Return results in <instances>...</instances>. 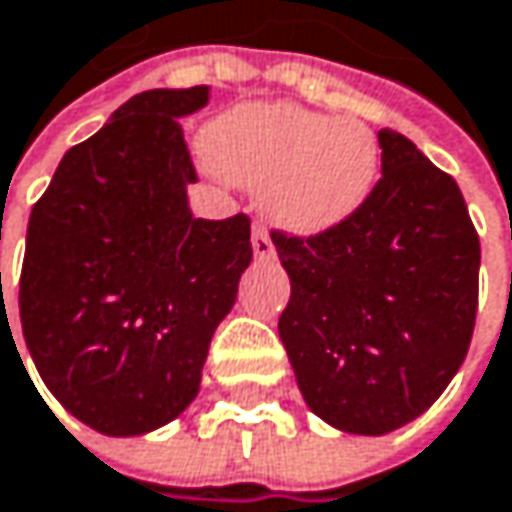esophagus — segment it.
<instances>
[{"mask_svg": "<svg viewBox=\"0 0 512 512\" xmlns=\"http://www.w3.org/2000/svg\"><path fill=\"white\" fill-rule=\"evenodd\" d=\"M250 241H253V253H256V259H268V256H274V241H271V235H268V229H265V226H256Z\"/></svg>", "mask_w": 512, "mask_h": 512, "instance_id": "1", "label": "esophagus"}]
</instances>
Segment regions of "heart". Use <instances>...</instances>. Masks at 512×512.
Instances as JSON below:
<instances>
[{
    "instance_id": "obj_1",
    "label": "heart",
    "mask_w": 512,
    "mask_h": 512,
    "mask_svg": "<svg viewBox=\"0 0 512 512\" xmlns=\"http://www.w3.org/2000/svg\"><path fill=\"white\" fill-rule=\"evenodd\" d=\"M205 154L223 178L262 190L265 214L298 235H319L355 217L382 172L370 125L298 104L229 110L205 133Z\"/></svg>"
}]
</instances>
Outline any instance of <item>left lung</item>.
<instances>
[{"mask_svg":"<svg viewBox=\"0 0 512 512\" xmlns=\"http://www.w3.org/2000/svg\"><path fill=\"white\" fill-rule=\"evenodd\" d=\"M382 178L337 229L271 241L292 280L280 340L325 423L384 435L420 417L468 355L480 238L459 184L379 130Z\"/></svg>","mask_w":512,"mask_h":512,"instance_id":"obj_1","label":"left lung"}]
</instances>
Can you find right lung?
<instances>
[{"instance_id":"add662e5","label":"right lung","mask_w":512,"mask_h":512,"mask_svg":"<svg viewBox=\"0 0 512 512\" xmlns=\"http://www.w3.org/2000/svg\"><path fill=\"white\" fill-rule=\"evenodd\" d=\"M208 86L133 95L65 151L35 202L20 325L47 390L104 435H142L199 393L217 325L253 259L250 217H193L184 116Z\"/></svg>"}]
</instances>
